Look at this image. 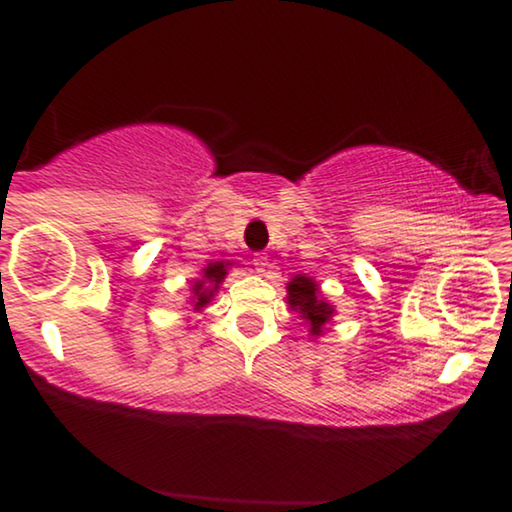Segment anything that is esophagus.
I'll list each match as a JSON object with an SVG mask.
<instances>
[{
	"label": "esophagus",
	"mask_w": 512,
	"mask_h": 512,
	"mask_svg": "<svg viewBox=\"0 0 512 512\" xmlns=\"http://www.w3.org/2000/svg\"><path fill=\"white\" fill-rule=\"evenodd\" d=\"M252 264H255V271L257 274H269V269H271V262H269V257L264 255V252H257L255 257H252Z\"/></svg>",
	"instance_id": "obj_1"
}]
</instances>
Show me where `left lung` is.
Segmentation results:
<instances>
[{"label":"left lung","instance_id":"left-lung-1","mask_svg":"<svg viewBox=\"0 0 512 512\" xmlns=\"http://www.w3.org/2000/svg\"><path fill=\"white\" fill-rule=\"evenodd\" d=\"M288 304L293 312H297L307 321L309 333L321 335L323 326L331 321V316L335 314L333 304H328L323 297H319V286H316L314 278L297 274L293 276V281L288 283Z\"/></svg>","mask_w":512,"mask_h":512}]
</instances>
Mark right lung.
<instances>
[{"mask_svg": "<svg viewBox=\"0 0 512 512\" xmlns=\"http://www.w3.org/2000/svg\"><path fill=\"white\" fill-rule=\"evenodd\" d=\"M226 267H229V262H210L208 267L203 269V278L193 281L191 304L196 312H200V309L215 297V293L219 290V283H222L226 276Z\"/></svg>", "mask_w": 512, "mask_h": 512, "instance_id": "right-lung-1", "label": "right lung"}]
</instances>
